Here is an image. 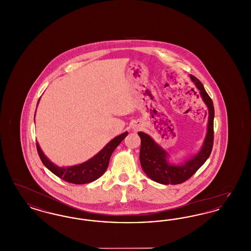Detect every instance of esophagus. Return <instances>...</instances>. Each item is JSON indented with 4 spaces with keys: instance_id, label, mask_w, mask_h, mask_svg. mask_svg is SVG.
Segmentation results:
<instances>
[{
    "instance_id": "34e87169",
    "label": "esophagus",
    "mask_w": 251,
    "mask_h": 251,
    "mask_svg": "<svg viewBox=\"0 0 251 251\" xmlns=\"http://www.w3.org/2000/svg\"><path fill=\"white\" fill-rule=\"evenodd\" d=\"M138 129H139V126H138V125H134V126H133V130H134V131H137Z\"/></svg>"
}]
</instances>
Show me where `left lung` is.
Segmentation results:
<instances>
[{
    "mask_svg": "<svg viewBox=\"0 0 251 251\" xmlns=\"http://www.w3.org/2000/svg\"><path fill=\"white\" fill-rule=\"evenodd\" d=\"M190 78L200 89L203 100L209 108L208 130L201 151L185 162L184 165L171 166L167 162V152L159 147L150 135L142 131L138 132V135L141 138L139 155L141 167L149 178L162 184H179L191 178L206 162L213 150L215 118L214 103L210 96L206 92L202 83L193 75H190Z\"/></svg>",
    "mask_w": 251,
    "mask_h": 251,
    "instance_id": "obj_1",
    "label": "left lung"
}]
</instances>
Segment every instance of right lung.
Returning a JSON list of instances; mask_svg holds the SVG:
<instances>
[{
    "label": "right lung",
    "instance_id": "1",
    "mask_svg": "<svg viewBox=\"0 0 251 251\" xmlns=\"http://www.w3.org/2000/svg\"><path fill=\"white\" fill-rule=\"evenodd\" d=\"M127 135L128 132L126 131L115 137L97 155L84 164L67 168L56 167L50 162L48 158L42 152L38 143H36V150L43 165L60 179L74 184H84L99 179L106 171L113 151Z\"/></svg>",
    "mask_w": 251,
    "mask_h": 251
}]
</instances>
